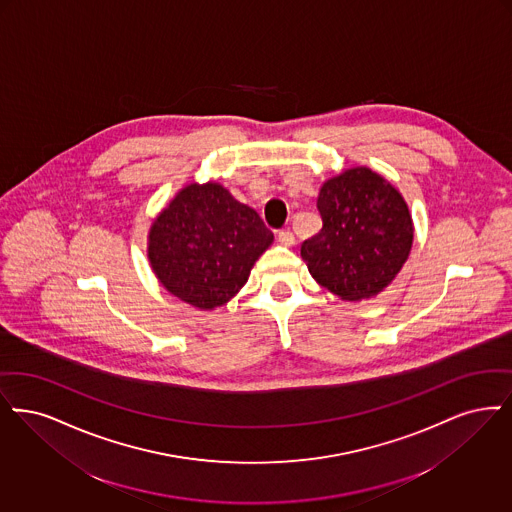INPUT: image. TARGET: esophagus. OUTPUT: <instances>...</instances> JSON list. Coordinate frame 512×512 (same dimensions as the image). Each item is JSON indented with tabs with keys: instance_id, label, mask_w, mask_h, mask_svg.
Here are the masks:
<instances>
[{
	"instance_id": "esophagus-1",
	"label": "esophagus",
	"mask_w": 512,
	"mask_h": 512,
	"mask_svg": "<svg viewBox=\"0 0 512 512\" xmlns=\"http://www.w3.org/2000/svg\"><path fill=\"white\" fill-rule=\"evenodd\" d=\"M277 239H279V243H281L283 246H292L294 243H296V239H294V233H292L290 229H283V231H279Z\"/></svg>"
}]
</instances>
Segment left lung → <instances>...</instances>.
Returning a JSON list of instances; mask_svg holds the SVG:
<instances>
[{
	"mask_svg": "<svg viewBox=\"0 0 512 512\" xmlns=\"http://www.w3.org/2000/svg\"><path fill=\"white\" fill-rule=\"evenodd\" d=\"M317 210L323 227L300 250L313 279L342 300L386 289L413 245L400 193L369 168H352L323 183Z\"/></svg>",
	"mask_w": 512,
	"mask_h": 512,
	"instance_id": "8db88e82",
	"label": "left lung"
}]
</instances>
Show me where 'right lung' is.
<instances>
[{
  "mask_svg": "<svg viewBox=\"0 0 512 512\" xmlns=\"http://www.w3.org/2000/svg\"><path fill=\"white\" fill-rule=\"evenodd\" d=\"M273 241L262 218L218 183H191L156 218L149 260L179 300L212 310L237 294Z\"/></svg>",
  "mask_w": 512,
  "mask_h": 512,
  "instance_id": "right-lung-1",
  "label": "right lung"
}]
</instances>
